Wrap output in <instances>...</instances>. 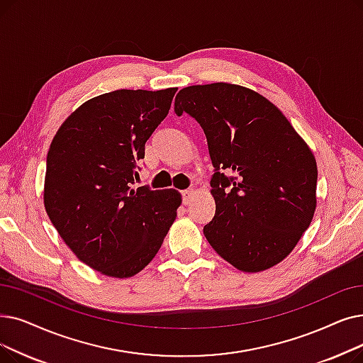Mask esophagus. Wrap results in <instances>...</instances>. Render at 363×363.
Masks as SVG:
<instances>
[{
  "instance_id": "esophagus-1",
  "label": "esophagus",
  "mask_w": 363,
  "mask_h": 363,
  "mask_svg": "<svg viewBox=\"0 0 363 363\" xmlns=\"http://www.w3.org/2000/svg\"><path fill=\"white\" fill-rule=\"evenodd\" d=\"M193 196H194V190H185V191H182L184 204H190V201H191Z\"/></svg>"
}]
</instances>
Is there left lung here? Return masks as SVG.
Masks as SVG:
<instances>
[{"label":"left lung","instance_id":"8db88e82","mask_svg":"<svg viewBox=\"0 0 363 363\" xmlns=\"http://www.w3.org/2000/svg\"><path fill=\"white\" fill-rule=\"evenodd\" d=\"M175 113L196 118L208 139L216 203L203 228L208 242L240 272L272 269L291 254L316 211L311 150L274 104L243 86L185 87Z\"/></svg>","mask_w":363,"mask_h":363}]
</instances>
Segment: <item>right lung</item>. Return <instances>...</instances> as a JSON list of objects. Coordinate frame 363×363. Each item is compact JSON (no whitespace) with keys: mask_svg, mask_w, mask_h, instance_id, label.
<instances>
[{"mask_svg":"<svg viewBox=\"0 0 363 363\" xmlns=\"http://www.w3.org/2000/svg\"><path fill=\"white\" fill-rule=\"evenodd\" d=\"M177 90L99 94L75 109L50 144L45 212L75 257L105 276L125 279L145 269L177 218V190L132 186Z\"/></svg>","mask_w":363,"mask_h":363,"instance_id":"obj_1","label":"right lung"}]
</instances>
